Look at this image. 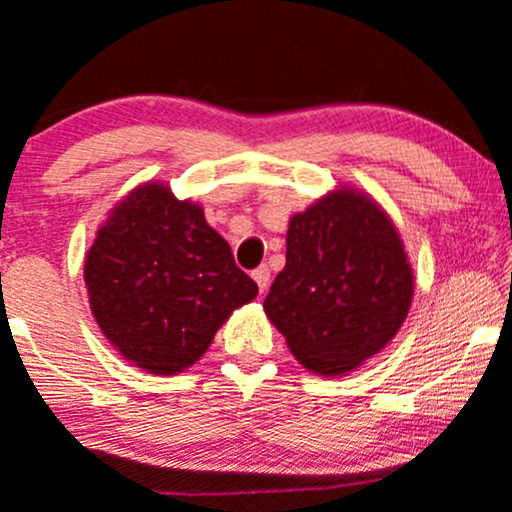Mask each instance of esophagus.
I'll list each match as a JSON object with an SVG mask.
<instances>
[{
    "label": "esophagus",
    "instance_id": "1",
    "mask_svg": "<svg viewBox=\"0 0 512 512\" xmlns=\"http://www.w3.org/2000/svg\"><path fill=\"white\" fill-rule=\"evenodd\" d=\"M252 279H255L257 286H260V294H265L267 286H269V269L265 265L257 267L255 272H252Z\"/></svg>",
    "mask_w": 512,
    "mask_h": 512
}]
</instances>
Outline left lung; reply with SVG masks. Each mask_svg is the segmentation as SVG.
Returning a JSON list of instances; mask_svg holds the SVG:
<instances>
[{
	"mask_svg": "<svg viewBox=\"0 0 512 512\" xmlns=\"http://www.w3.org/2000/svg\"><path fill=\"white\" fill-rule=\"evenodd\" d=\"M411 301L413 269L389 213L340 187L289 221L265 313L308 372L340 376L389 345Z\"/></svg>",
	"mask_w": 512,
	"mask_h": 512,
	"instance_id": "obj_1",
	"label": "left lung"
}]
</instances>
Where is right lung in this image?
I'll use <instances>...</instances> for the list:
<instances>
[{
	"instance_id": "right-lung-1",
	"label": "right lung",
	"mask_w": 512,
	"mask_h": 512,
	"mask_svg": "<svg viewBox=\"0 0 512 512\" xmlns=\"http://www.w3.org/2000/svg\"><path fill=\"white\" fill-rule=\"evenodd\" d=\"M84 284L106 340L150 374L192 367L230 313L257 296L204 209L160 182L133 189L109 213Z\"/></svg>"
}]
</instances>
